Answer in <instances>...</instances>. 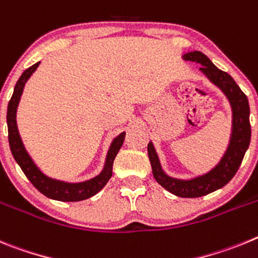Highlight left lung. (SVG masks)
<instances>
[{"label":"left lung","mask_w":258,"mask_h":258,"mask_svg":"<svg viewBox=\"0 0 258 258\" xmlns=\"http://www.w3.org/2000/svg\"><path fill=\"white\" fill-rule=\"evenodd\" d=\"M182 59L201 64L199 71L224 92L230 103L233 119L229 145L219 163L211 171L186 180L172 177L164 172L152 141L148 144V155L152 164L153 176L158 184L181 198H198L221 189L238 171L250 141L249 104L247 96L243 94L235 81L226 72L217 68L203 52L190 51L182 55Z\"/></svg>","instance_id":"obj_1"}]
</instances>
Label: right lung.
I'll use <instances>...</instances> for the list:
<instances>
[{"label": "right lung", "instance_id": "obj_1", "mask_svg": "<svg viewBox=\"0 0 258 258\" xmlns=\"http://www.w3.org/2000/svg\"><path fill=\"white\" fill-rule=\"evenodd\" d=\"M38 66L39 61L32 66L31 68H28L27 71H24V73L20 76V78L16 82L14 94L11 96L10 101H9L8 117L6 118H8L9 144H10L11 153H13V157L16 163L19 164L24 175L28 177V180L31 181L33 186L38 191L42 192L43 196L60 202L85 201V199L91 198L96 192L100 191L106 185L109 178L112 177L113 162H114L115 155L119 152L120 146L123 144L126 132H122V134L118 135L117 138L113 139L112 144L109 146L103 171L95 177L90 178V180L81 181V182H67V181L56 180V178L48 177L47 175H45L37 167L31 155L28 154L24 144L22 141V138H20L18 124H16V110H18V105H19L24 86L27 81L31 78L32 74L36 72Z\"/></svg>", "mask_w": 258, "mask_h": 258}]
</instances>
